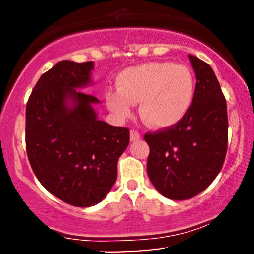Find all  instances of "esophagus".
Wrapping results in <instances>:
<instances>
[{"label": "esophagus", "mask_w": 254, "mask_h": 254, "mask_svg": "<svg viewBox=\"0 0 254 254\" xmlns=\"http://www.w3.org/2000/svg\"><path fill=\"white\" fill-rule=\"evenodd\" d=\"M139 138H141V133H139L138 131H136V130H131L130 131V139H131V141L135 142Z\"/></svg>", "instance_id": "34e87169"}]
</instances>
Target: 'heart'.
I'll use <instances>...</instances> for the list:
<instances>
[{"label": "heart", "mask_w": 254, "mask_h": 254, "mask_svg": "<svg viewBox=\"0 0 254 254\" xmlns=\"http://www.w3.org/2000/svg\"><path fill=\"white\" fill-rule=\"evenodd\" d=\"M117 90L106 94L109 109L119 118L129 117L132 104L154 129H168L182 122L190 111L196 81L190 69L172 62H150L130 66L118 74Z\"/></svg>", "instance_id": "obj_1"}]
</instances>
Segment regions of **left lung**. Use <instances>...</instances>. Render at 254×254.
<instances>
[{
	"mask_svg": "<svg viewBox=\"0 0 254 254\" xmlns=\"http://www.w3.org/2000/svg\"><path fill=\"white\" fill-rule=\"evenodd\" d=\"M196 93L188 115L168 129L145 133L147 172L162 196L184 200L205 190L222 168L228 143L227 104L208 63L189 55Z\"/></svg>",
	"mask_w": 254,
	"mask_h": 254,
	"instance_id": "left-lung-1",
	"label": "left lung"
}]
</instances>
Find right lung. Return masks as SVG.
<instances>
[{
  "instance_id": "obj_1",
  "label": "right lung",
  "mask_w": 254,
  "mask_h": 254,
  "mask_svg": "<svg viewBox=\"0 0 254 254\" xmlns=\"http://www.w3.org/2000/svg\"><path fill=\"white\" fill-rule=\"evenodd\" d=\"M94 63L61 61L43 74L26 106V150L34 174L50 193L75 206L106 197L118 157L130 142L127 127L98 119L92 84Z\"/></svg>"
}]
</instances>
